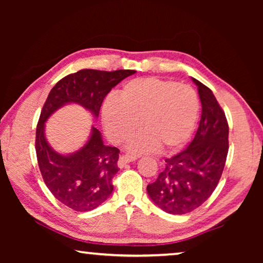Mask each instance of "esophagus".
Wrapping results in <instances>:
<instances>
[{
	"instance_id": "obj_1",
	"label": "esophagus",
	"mask_w": 263,
	"mask_h": 263,
	"mask_svg": "<svg viewBox=\"0 0 263 263\" xmlns=\"http://www.w3.org/2000/svg\"><path fill=\"white\" fill-rule=\"evenodd\" d=\"M137 159H138L137 155H128V154L122 155V157L119 158V160H118V167L119 168H123L126 163L132 162V161H136Z\"/></svg>"
}]
</instances>
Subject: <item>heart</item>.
Masks as SVG:
<instances>
[{
  "instance_id": "1",
  "label": "heart",
  "mask_w": 263,
  "mask_h": 263,
  "mask_svg": "<svg viewBox=\"0 0 263 263\" xmlns=\"http://www.w3.org/2000/svg\"><path fill=\"white\" fill-rule=\"evenodd\" d=\"M198 114L199 99L193 88L158 78L126 82L119 97H108L102 109L105 132L114 142H123L140 124L145 128L128 142L135 152L183 146L193 135Z\"/></svg>"
}]
</instances>
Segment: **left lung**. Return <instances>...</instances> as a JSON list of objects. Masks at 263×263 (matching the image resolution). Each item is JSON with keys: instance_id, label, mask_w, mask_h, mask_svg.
<instances>
[{"instance_id": "8db88e82", "label": "left lung", "mask_w": 263, "mask_h": 263, "mask_svg": "<svg viewBox=\"0 0 263 263\" xmlns=\"http://www.w3.org/2000/svg\"><path fill=\"white\" fill-rule=\"evenodd\" d=\"M202 116L194 140L184 151L164 159L158 179L147 185L154 204L172 215L194 211L212 195L229 152V124L213 92L198 80Z\"/></svg>"}]
</instances>
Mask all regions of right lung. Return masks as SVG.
I'll use <instances>...</instances> for the list:
<instances>
[{
  "instance_id": "add662e5",
  "label": "right lung",
  "mask_w": 263,
  "mask_h": 263,
  "mask_svg": "<svg viewBox=\"0 0 263 263\" xmlns=\"http://www.w3.org/2000/svg\"><path fill=\"white\" fill-rule=\"evenodd\" d=\"M136 70L104 72L81 69L61 79L52 88L35 131V153L44 182L53 196L75 211L87 212L100 206L114 190L112 177L119 171V149L104 145L101 132L91 127L88 141L77 152L60 154L45 137V123L66 104H79L99 117L104 97Z\"/></svg>"
}]
</instances>
